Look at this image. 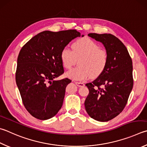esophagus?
I'll use <instances>...</instances> for the list:
<instances>
[{"label":"esophagus","mask_w":147,"mask_h":147,"mask_svg":"<svg viewBox=\"0 0 147 147\" xmlns=\"http://www.w3.org/2000/svg\"><path fill=\"white\" fill-rule=\"evenodd\" d=\"M75 84H76L77 85H78V87H83V86H84V83H82V82H76Z\"/></svg>","instance_id":"34e87169"}]
</instances>
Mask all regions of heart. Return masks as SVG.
I'll return each mask as SVG.
<instances>
[{
	"instance_id": "obj_1",
	"label": "heart",
	"mask_w": 147,
	"mask_h": 147,
	"mask_svg": "<svg viewBox=\"0 0 147 147\" xmlns=\"http://www.w3.org/2000/svg\"><path fill=\"white\" fill-rule=\"evenodd\" d=\"M72 49L65 46L60 53L61 61L67 69H71L78 60L79 65L67 73L70 78L85 80L90 77L96 78L105 71L108 63L107 53L94 40L87 37L80 38L73 42Z\"/></svg>"
}]
</instances>
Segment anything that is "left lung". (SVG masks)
<instances>
[{
	"label": "left lung",
	"mask_w": 147,
	"mask_h": 147,
	"mask_svg": "<svg viewBox=\"0 0 147 147\" xmlns=\"http://www.w3.org/2000/svg\"><path fill=\"white\" fill-rule=\"evenodd\" d=\"M105 47L108 63L105 71L85 85L89 90L85 101L87 114L95 120L107 121L121 113L134 85L131 57L125 45L111 34L89 33Z\"/></svg>",
	"instance_id": "1"
}]
</instances>
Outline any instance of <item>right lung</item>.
Segmentation results:
<instances>
[{"label": "right lung", "mask_w": 147, "mask_h": 147, "mask_svg": "<svg viewBox=\"0 0 147 147\" xmlns=\"http://www.w3.org/2000/svg\"><path fill=\"white\" fill-rule=\"evenodd\" d=\"M80 36L76 29L44 31L33 36L20 49L16 83L26 109L35 118H51L62 107L65 88L71 80L67 78L53 79L64 73L61 51Z\"/></svg>", "instance_id": "1"}]
</instances>
